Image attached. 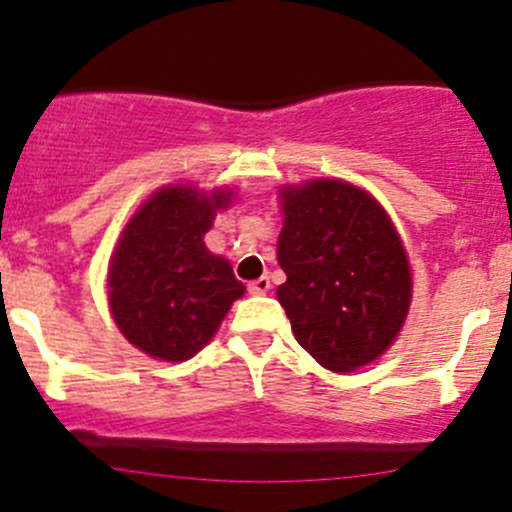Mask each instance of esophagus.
I'll return each instance as SVG.
<instances>
[{
  "mask_svg": "<svg viewBox=\"0 0 512 512\" xmlns=\"http://www.w3.org/2000/svg\"><path fill=\"white\" fill-rule=\"evenodd\" d=\"M270 277H260V280H255V282H250V285H247V292L250 294H267L270 292Z\"/></svg>",
  "mask_w": 512,
  "mask_h": 512,
  "instance_id": "esophagus-1",
  "label": "esophagus"
}]
</instances>
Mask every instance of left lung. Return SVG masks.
Returning <instances> with one entry per match:
<instances>
[{
  "mask_svg": "<svg viewBox=\"0 0 512 512\" xmlns=\"http://www.w3.org/2000/svg\"><path fill=\"white\" fill-rule=\"evenodd\" d=\"M277 287L294 339L324 369L356 371L399 337L411 307V267L386 210L334 178L287 185Z\"/></svg>",
  "mask_w": 512,
  "mask_h": 512,
  "instance_id": "left-lung-1",
  "label": "left lung"
}]
</instances>
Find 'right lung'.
Wrapping results in <instances>:
<instances>
[{"mask_svg": "<svg viewBox=\"0 0 512 512\" xmlns=\"http://www.w3.org/2000/svg\"><path fill=\"white\" fill-rule=\"evenodd\" d=\"M230 200L223 188L200 193L193 185H168L123 227L108 265V307L123 337L153 359L198 354L245 294L230 262L203 242Z\"/></svg>", "mask_w": 512, "mask_h": 512, "instance_id": "right-lung-1", "label": "right lung"}]
</instances>
